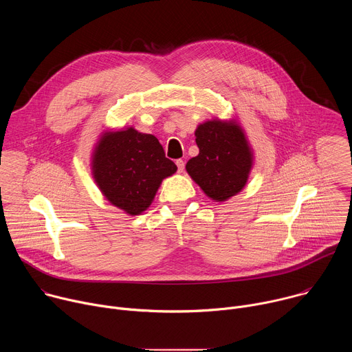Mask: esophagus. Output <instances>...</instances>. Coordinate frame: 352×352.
<instances>
[{
    "instance_id": "1",
    "label": "esophagus",
    "mask_w": 352,
    "mask_h": 352,
    "mask_svg": "<svg viewBox=\"0 0 352 352\" xmlns=\"http://www.w3.org/2000/svg\"><path fill=\"white\" fill-rule=\"evenodd\" d=\"M175 164H177V167H178V171H179V173H182V171L185 170V163H184V160L179 159V160L175 162Z\"/></svg>"
}]
</instances>
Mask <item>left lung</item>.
Returning <instances> with one entry per match:
<instances>
[{
    "label": "left lung",
    "mask_w": 352,
    "mask_h": 352,
    "mask_svg": "<svg viewBox=\"0 0 352 352\" xmlns=\"http://www.w3.org/2000/svg\"><path fill=\"white\" fill-rule=\"evenodd\" d=\"M195 136L199 155L186 171L209 197L224 202L245 186L252 167L245 135L238 125L214 120L200 124Z\"/></svg>",
    "instance_id": "8db88e82"
}]
</instances>
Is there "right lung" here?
Wrapping results in <instances>:
<instances>
[{"instance_id":"1","label":"right lung","mask_w":352,"mask_h":352,"mask_svg":"<svg viewBox=\"0 0 352 352\" xmlns=\"http://www.w3.org/2000/svg\"><path fill=\"white\" fill-rule=\"evenodd\" d=\"M177 171L156 136L133 128L107 132L93 155V175L110 204L128 214L146 210L166 177Z\"/></svg>"}]
</instances>
